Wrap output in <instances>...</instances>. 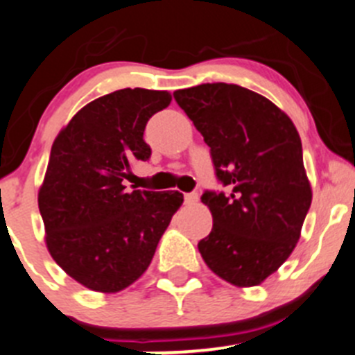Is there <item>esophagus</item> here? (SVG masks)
Wrapping results in <instances>:
<instances>
[{"mask_svg": "<svg viewBox=\"0 0 355 355\" xmlns=\"http://www.w3.org/2000/svg\"><path fill=\"white\" fill-rule=\"evenodd\" d=\"M184 203L186 205H196V203H198V195H196V193H186Z\"/></svg>", "mask_w": 355, "mask_h": 355, "instance_id": "esophagus-1", "label": "esophagus"}]
</instances>
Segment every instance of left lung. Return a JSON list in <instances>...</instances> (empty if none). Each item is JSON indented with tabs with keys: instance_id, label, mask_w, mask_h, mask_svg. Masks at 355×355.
Here are the masks:
<instances>
[{
	"instance_id": "obj_1",
	"label": "left lung",
	"mask_w": 355,
	"mask_h": 355,
	"mask_svg": "<svg viewBox=\"0 0 355 355\" xmlns=\"http://www.w3.org/2000/svg\"><path fill=\"white\" fill-rule=\"evenodd\" d=\"M174 100L210 146L226 193L205 191L212 231L198 250L210 271L240 288L257 286L292 255L312 202L292 119L236 84H200Z\"/></svg>"
}]
</instances>
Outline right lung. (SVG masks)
<instances>
[{
	"label": "right lung",
	"instance_id": "obj_1",
	"mask_svg": "<svg viewBox=\"0 0 355 355\" xmlns=\"http://www.w3.org/2000/svg\"><path fill=\"white\" fill-rule=\"evenodd\" d=\"M167 91L125 87L80 108L51 146L37 193L50 255L72 279L117 293L141 278L182 203L179 191L125 189L152 150L146 122L169 107Z\"/></svg>",
	"mask_w": 355,
	"mask_h": 355
}]
</instances>
